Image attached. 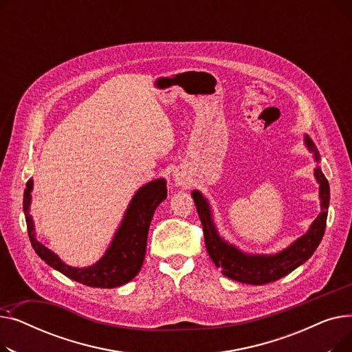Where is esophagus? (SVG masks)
<instances>
[{
	"instance_id": "esophagus-1",
	"label": "esophagus",
	"mask_w": 352,
	"mask_h": 352,
	"mask_svg": "<svg viewBox=\"0 0 352 352\" xmlns=\"http://www.w3.org/2000/svg\"><path fill=\"white\" fill-rule=\"evenodd\" d=\"M173 178H174V182L177 184V186H186L187 181H188L186 171L179 170V168H177V170L173 173Z\"/></svg>"
}]
</instances>
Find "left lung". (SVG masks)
I'll use <instances>...</instances> for the list:
<instances>
[{
  "label": "left lung",
  "mask_w": 352,
  "mask_h": 352,
  "mask_svg": "<svg viewBox=\"0 0 352 352\" xmlns=\"http://www.w3.org/2000/svg\"><path fill=\"white\" fill-rule=\"evenodd\" d=\"M304 144L312 154L314 161L318 164L321 160L320 153L316 144L307 134L304 135ZM314 177L320 186L321 212L312 221L304 235L275 254H250L226 241L218 232L208 199L198 190H194L191 195L194 198L202 228H204L207 251L215 267L221 268V272L228 278L238 283L263 285L283 278L308 261L324 236L329 206V184L318 165L314 168Z\"/></svg>",
  "instance_id": "obj_1"
}]
</instances>
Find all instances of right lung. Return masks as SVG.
<instances>
[{"label": "right lung", "instance_id": "right-lung-1", "mask_svg": "<svg viewBox=\"0 0 352 352\" xmlns=\"http://www.w3.org/2000/svg\"><path fill=\"white\" fill-rule=\"evenodd\" d=\"M32 188L34 181L31 178L24 191V214L28 236L35 252L50 267L74 281L96 288L121 287L131 281L140 272L145 258L148 230L153 215L166 198V181L164 178L146 182L134 194L104 255L96 264L82 268L65 264L57 254L36 239L34 219L30 214Z\"/></svg>", "mask_w": 352, "mask_h": 352}]
</instances>
